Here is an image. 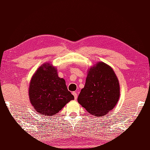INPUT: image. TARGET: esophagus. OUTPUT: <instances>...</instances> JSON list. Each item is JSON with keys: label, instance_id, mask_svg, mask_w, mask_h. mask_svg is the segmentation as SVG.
I'll use <instances>...</instances> for the list:
<instances>
[{"label": "esophagus", "instance_id": "1", "mask_svg": "<svg viewBox=\"0 0 150 150\" xmlns=\"http://www.w3.org/2000/svg\"><path fill=\"white\" fill-rule=\"evenodd\" d=\"M72 94L73 95V96H74V98H75V99L76 100L77 98V96H78V95H77V93H76V92H73L72 93Z\"/></svg>", "mask_w": 150, "mask_h": 150}]
</instances>
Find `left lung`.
Returning <instances> with one entry per match:
<instances>
[{"label": "left lung", "mask_w": 150, "mask_h": 150, "mask_svg": "<svg viewBox=\"0 0 150 150\" xmlns=\"http://www.w3.org/2000/svg\"><path fill=\"white\" fill-rule=\"evenodd\" d=\"M119 97V82L113 69L106 63L98 62L88 69L77 100L90 114L103 117L113 109Z\"/></svg>", "instance_id": "left-lung-1"}]
</instances>
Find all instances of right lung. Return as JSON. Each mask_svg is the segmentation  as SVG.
Listing matches in <instances>:
<instances>
[{
  "label": "right lung",
  "instance_id": "1",
  "mask_svg": "<svg viewBox=\"0 0 150 150\" xmlns=\"http://www.w3.org/2000/svg\"><path fill=\"white\" fill-rule=\"evenodd\" d=\"M30 101L37 113L53 116L74 99L68 90L66 81L60 78L57 69L52 64L45 62L35 72L28 90Z\"/></svg>",
  "mask_w": 150,
  "mask_h": 150
}]
</instances>
